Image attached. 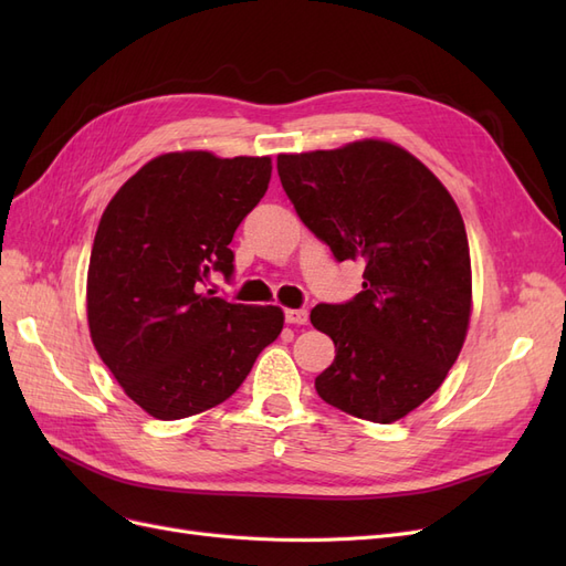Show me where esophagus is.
<instances>
[{"instance_id": "obj_1", "label": "esophagus", "mask_w": 566, "mask_h": 566, "mask_svg": "<svg viewBox=\"0 0 566 566\" xmlns=\"http://www.w3.org/2000/svg\"><path fill=\"white\" fill-rule=\"evenodd\" d=\"M306 321H310V312L306 310H287L285 312V323H290V325H306Z\"/></svg>"}]
</instances>
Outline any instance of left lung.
Listing matches in <instances>:
<instances>
[{"instance_id": "left-lung-1", "label": "left lung", "mask_w": 566, "mask_h": 566, "mask_svg": "<svg viewBox=\"0 0 566 566\" xmlns=\"http://www.w3.org/2000/svg\"><path fill=\"white\" fill-rule=\"evenodd\" d=\"M283 191L337 262L361 260L364 290L316 304L335 342L318 397L349 416L394 422L447 380L470 325L472 269L458 205L418 158L366 139L279 156Z\"/></svg>"}]
</instances>
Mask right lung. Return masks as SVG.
Here are the masks:
<instances>
[{
  "instance_id": "obj_1",
  "label": "right lung",
  "mask_w": 566,
  "mask_h": 566,
  "mask_svg": "<svg viewBox=\"0 0 566 566\" xmlns=\"http://www.w3.org/2000/svg\"><path fill=\"white\" fill-rule=\"evenodd\" d=\"M269 179L271 158L165 153L125 181L98 221L87 273L92 342L153 418L227 401L283 331L279 306L205 290L214 271L231 279L229 243Z\"/></svg>"
}]
</instances>
